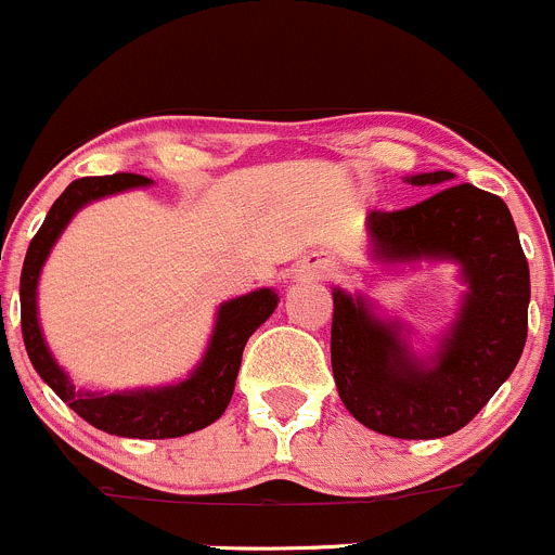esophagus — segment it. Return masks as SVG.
<instances>
[{
    "mask_svg": "<svg viewBox=\"0 0 555 555\" xmlns=\"http://www.w3.org/2000/svg\"><path fill=\"white\" fill-rule=\"evenodd\" d=\"M294 275L299 280H323L337 275V264H334L332 259H321L315 261V264H301Z\"/></svg>",
    "mask_w": 555,
    "mask_h": 555,
    "instance_id": "obj_1",
    "label": "esophagus"
}]
</instances>
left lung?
I'll return each instance as SVG.
<instances>
[{"instance_id": "left-lung-1", "label": "left lung", "mask_w": 555, "mask_h": 555, "mask_svg": "<svg viewBox=\"0 0 555 555\" xmlns=\"http://www.w3.org/2000/svg\"><path fill=\"white\" fill-rule=\"evenodd\" d=\"M456 175L421 172L431 191L397 212H370L380 264L453 261L466 294L437 353L418 359L408 328L375 315L370 299L334 288L332 370L356 421L399 440H437L469 424L518 364L529 332V264L507 205Z\"/></svg>"}]
</instances>
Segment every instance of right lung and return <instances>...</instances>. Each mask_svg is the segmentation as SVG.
<instances>
[{
	"label": "right lung",
	"mask_w": 555,
	"mask_h": 555,
	"mask_svg": "<svg viewBox=\"0 0 555 555\" xmlns=\"http://www.w3.org/2000/svg\"><path fill=\"white\" fill-rule=\"evenodd\" d=\"M151 183L153 180L142 178V175L118 172L104 175V178H80L64 189L26 250L24 270H21V332H24L26 353H29L37 375L80 418L115 437L169 440V437H183L205 429L212 421L221 418L234 393L245 343L275 312V291L259 288L223 301L218 307L216 328H212L205 359L196 364V370L175 386L137 388V391H78L67 372L56 364L53 353L48 350L40 321H37V280H40L42 264L56 245L59 234L67 229L75 212L93 199Z\"/></svg>",
	"instance_id": "right-lung-1"
}]
</instances>
